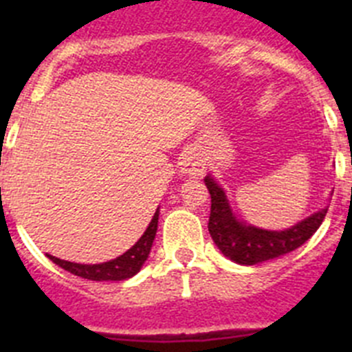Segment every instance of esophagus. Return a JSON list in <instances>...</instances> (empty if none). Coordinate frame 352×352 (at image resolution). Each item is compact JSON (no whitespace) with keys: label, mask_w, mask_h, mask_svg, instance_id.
<instances>
[{"label":"esophagus","mask_w":352,"mask_h":352,"mask_svg":"<svg viewBox=\"0 0 352 352\" xmlns=\"http://www.w3.org/2000/svg\"><path fill=\"white\" fill-rule=\"evenodd\" d=\"M204 162L203 158L195 153H188L182 160V173L186 176H201L204 173Z\"/></svg>","instance_id":"34e87169"}]
</instances>
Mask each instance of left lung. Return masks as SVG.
<instances>
[{"instance_id":"1","label":"left lung","mask_w":352,"mask_h":352,"mask_svg":"<svg viewBox=\"0 0 352 352\" xmlns=\"http://www.w3.org/2000/svg\"><path fill=\"white\" fill-rule=\"evenodd\" d=\"M211 195V211L208 231L214 245L220 248L223 256L245 266L259 264L264 261L275 259L296 250L307 241L324 220L328 210H321L310 214L309 219L301 220L296 226L285 231H264L259 227L247 226L239 222L232 214L231 206L227 203L226 192L217 185V182L206 176L204 178Z\"/></svg>"}]
</instances>
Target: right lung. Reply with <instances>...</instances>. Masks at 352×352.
Instances as JSON below:
<instances>
[{
	"label": "right lung",
	"mask_w": 352,
	"mask_h": 352,
	"mask_svg": "<svg viewBox=\"0 0 352 352\" xmlns=\"http://www.w3.org/2000/svg\"><path fill=\"white\" fill-rule=\"evenodd\" d=\"M158 227V210L155 211L153 219L149 222L148 229H146L144 234L141 236L138 243L133 245L130 250H126L123 256L116 257L113 261H107V263L102 264H77L70 263V261H61L54 256H49V259L54 264L61 266L67 272L74 273L77 276H82V278H88V280H126L130 276H133L135 273H139V270L142 268V264L146 263L149 256V250H151V245H153L155 234H157Z\"/></svg>",
	"instance_id": "right-lung-1"
}]
</instances>
